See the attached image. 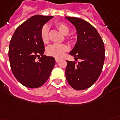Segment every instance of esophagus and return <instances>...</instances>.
<instances>
[{"mask_svg": "<svg viewBox=\"0 0 120 120\" xmlns=\"http://www.w3.org/2000/svg\"><path fill=\"white\" fill-rule=\"evenodd\" d=\"M60 60V58H55V61H56V62H59Z\"/></svg>", "mask_w": 120, "mask_h": 120, "instance_id": "34e87169", "label": "esophagus"}]
</instances>
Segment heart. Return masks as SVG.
Instances as JSON below:
<instances>
[{
  "mask_svg": "<svg viewBox=\"0 0 120 120\" xmlns=\"http://www.w3.org/2000/svg\"><path fill=\"white\" fill-rule=\"evenodd\" d=\"M56 27L58 28V30L60 31L64 35H66L68 34L69 31V26L63 23H56ZM49 26L47 25H45L42 26L40 32V36L41 38L42 42L44 43H47L49 41ZM67 50V46L64 44H53L49 46L47 48L46 52L49 55L53 56L55 57L59 58L62 56L65 52Z\"/></svg>",
  "mask_w": 120,
  "mask_h": 120,
  "instance_id": "b5f03b06",
  "label": "heart"
}]
</instances>
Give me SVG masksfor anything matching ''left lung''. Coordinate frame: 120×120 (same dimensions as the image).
Returning a JSON list of instances; mask_svg holds the SVG:
<instances>
[{"mask_svg": "<svg viewBox=\"0 0 120 120\" xmlns=\"http://www.w3.org/2000/svg\"><path fill=\"white\" fill-rule=\"evenodd\" d=\"M65 18L75 27L77 41L69 55L80 62L67 60L65 76L68 83L76 90L87 89L98 79L105 59V49L102 38L92 25L75 17Z\"/></svg>", "mask_w": 120, "mask_h": 120, "instance_id": "left-lung-1", "label": "left lung"}]
</instances>
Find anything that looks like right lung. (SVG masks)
I'll return each mask as SVG.
<instances>
[{
  "label": "right lung",
  "mask_w": 120,
  "mask_h": 120,
  "mask_svg": "<svg viewBox=\"0 0 120 120\" xmlns=\"http://www.w3.org/2000/svg\"><path fill=\"white\" fill-rule=\"evenodd\" d=\"M53 18L32 16L16 29L10 41L9 58L11 71L16 79L26 87L41 86L55 66V58L43 55L44 44L40 36L41 28ZM37 57L40 58L38 61L35 60Z\"/></svg>",
  "instance_id": "obj_1"
}]
</instances>
